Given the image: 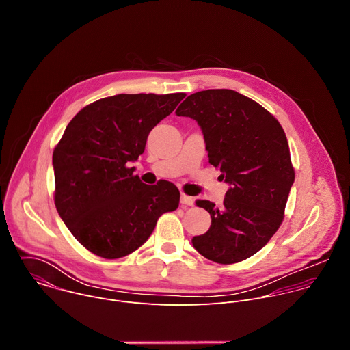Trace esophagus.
<instances>
[{
  "label": "esophagus",
  "instance_id": "esophagus-1",
  "mask_svg": "<svg viewBox=\"0 0 350 350\" xmlns=\"http://www.w3.org/2000/svg\"><path fill=\"white\" fill-rule=\"evenodd\" d=\"M180 202H181V205H184V206H192V205H193V198H192V196H189V195L181 193V196H180Z\"/></svg>",
  "mask_w": 350,
  "mask_h": 350
}]
</instances>
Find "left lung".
Masks as SVG:
<instances>
[{"label": "left lung", "instance_id": "8db88e82", "mask_svg": "<svg viewBox=\"0 0 350 350\" xmlns=\"http://www.w3.org/2000/svg\"><path fill=\"white\" fill-rule=\"evenodd\" d=\"M201 127L209 163L230 187L221 206L196 201L211 213V228L192 238L206 259L231 265L251 258L278 230L295 172L278 120L234 90L188 95L176 111Z\"/></svg>", "mask_w": 350, "mask_h": 350}]
</instances>
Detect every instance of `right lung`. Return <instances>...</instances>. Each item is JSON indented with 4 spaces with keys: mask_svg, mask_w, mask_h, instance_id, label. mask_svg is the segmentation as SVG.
<instances>
[{
    "mask_svg": "<svg viewBox=\"0 0 350 350\" xmlns=\"http://www.w3.org/2000/svg\"><path fill=\"white\" fill-rule=\"evenodd\" d=\"M184 96L118 94L87 105L68 124L53 155L55 206L94 255L119 259L134 252L158 219L178 208L174 184L146 185L129 163L142 155L149 131Z\"/></svg>",
    "mask_w": 350,
    "mask_h": 350,
    "instance_id": "right-lung-1",
    "label": "right lung"
}]
</instances>
